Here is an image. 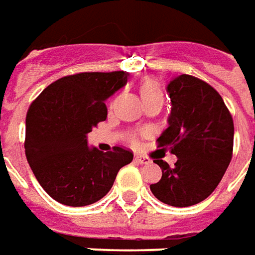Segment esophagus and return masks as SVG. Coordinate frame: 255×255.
<instances>
[{
	"label": "esophagus",
	"mask_w": 255,
	"mask_h": 255,
	"mask_svg": "<svg viewBox=\"0 0 255 255\" xmlns=\"http://www.w3.org/2000/svg\"><path fill=\"white\" fill-rule=\"evenodd\" d=\"M134 160L137 163H140V164H147V163H150V159H149L147 156H142V154H140V156H136Z\"/></svg>",
	"instance_id": "1"
}]
</instances>
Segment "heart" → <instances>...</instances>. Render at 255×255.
I'll return each instance as SVG.
<instances>
[{
  "instance_id": "obj_1",
  "label": "heart",
  "mask_w": 255,
  "mask_h": 255,
  "mask_svg": "<svg viewBox=\"0 0 255 255\" xmlns=\"http://www.w3.org/2000/svg\"><path fill=\"white\" fill-rule=\"evenodd\" d=\"M140 95L143 99L153 98V96H162L163 98V89L160 84L154 79H147L144 81L140 86Z\"/></svg>"
}]
</instances>
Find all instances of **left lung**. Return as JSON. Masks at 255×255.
Instances as JSON below:
<instances>
[{
    "instance_id": "1",
    "label": "left lung",
    "mask_w": 255,
    "mask_h": 255,
    "mask_svg": "<svg viewBox=\"0 0 255 255\" xmlns=\"http://www.w3.org/2000/svg\"><path fill=\"white\" fill-rule=\"evenodd\" d=\"M169 128L156 140L177 156L174 167L156 160L162 179L150 184L156 199L173 207H189L207 199L223 179L233 157L234 123L230 111L211 85L180 75L167 85Z\"/></svg>"
}]
</instances>
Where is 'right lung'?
<instances>
[{"instance_id":"obj_1","label":"right lung","mask_w":255,"mask_h":255,"mask_svg":"<svg viewBox=\"0 0 255 255\" xmlns=\"http://www.w3.org/2000/svg\"><path fill=\"white\" fill-rule=\"evenodd\" d=\"M129 74L81 72L49 86L26 112L25 154L36 180L54 200L82 207L112 189L118 171L133 153L115 146L103 153L89 149L86 134L108 116L105 101L128 82Z\"/></svg>"}]
</instances>
